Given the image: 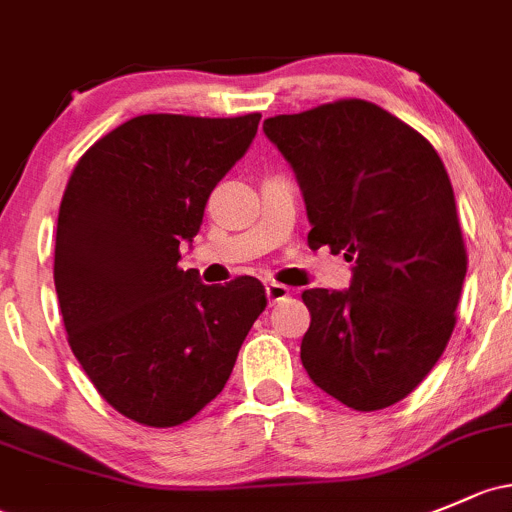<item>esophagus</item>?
<instances>
[{"mask_svg": "<svg viewBox=\"0 0 512 512\" xmlns=\"http://www.w3.org/2000/svg\"><path fill=\"white\" fill-rule=\"evenodd\" d=\"M265 292H267V299H270V304H277V301H284L289 297V287H284V284L279 282L267 284Z\"/></svg>", "mask_w": 512, "mask_h": 512, "instance_id": "34e87169", "label": "esophagus"}]
</instances>
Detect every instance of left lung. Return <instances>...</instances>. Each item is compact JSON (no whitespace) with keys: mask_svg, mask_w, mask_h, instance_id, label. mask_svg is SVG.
Here are the masks:
<instances>
[{"mask_svg":"<svg viewBox=\"0 0 512 512\" xmlns=\"http://www.w3.org/2000/svg\"><path fill=\"white\" fill-rule=\"evenodd\" d=\"M304 193L309 247L355 262L346 292L306 289L301 363L358 412L405 400L456 326L466 245L454 188L432 144L368 100L265 120Z\"/></svg>","mask_w":512,"mask_h":512,"instance_id":"1","label":"left lung"}]
</instances>
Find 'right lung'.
<instances>
[{"mask_svg":"<svg viewBox=\"0 0 512 512\" xmlns=\"http://www.w3.org/2000/svg\"><path fill=\"white\" fill-rule=\"evenodd\" d=\"M260 117H132L68 179L53 260L68 346L102 400L144 427H176L213 402L267 306L260 279L208 287L179 267Z\"/></svg>","mask_w":512,"mask_h":512,"instance_id":"obj_1","label":"right lung"}]
</instances>
